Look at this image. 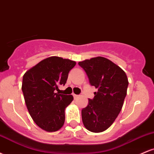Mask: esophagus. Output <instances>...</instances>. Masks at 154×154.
Returning <instances> with one entry per match:
<instances>
[{"label":"esophagus","mask_w":154,"mask_h":154,"mask_svg":"<svg viewBox=\"0 0 154 154\" xmlns=\"http://www.w3.org/2000/svg\"><path fill=\"white\" fill-rule=\"evenodd\" d=\"M73 96H74V98H75V99H77V98H78V95H77L73 94Z\"/></svg>","instance_id":"1"}]
</instances>
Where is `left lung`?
<instances>
[{
	"instance_id": "1",
	"label": "left lung",
	"mask_w": 154,
	"mask_h": 154,
	"mask_svg": "<svg viewBox=\"0 0 154 154\" xmlns=\"http://www.w3.org/2000/svg\"><path fill=\"white\" fill-rule=\"evenodd\" d=\"M87 74L90 84L98 91L82 110V122L93 132H101L114 123L122 108L128 79L125 72L112 61L101 56L78 63Z\"/></svg>"
}]
</instances>
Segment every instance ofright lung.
Instances as JSON below:
<instances>
[{
	"label": "right lung",
	"mask_w": 154,
	"mask_h": 154,
	"mask_svg": "<svg viewBox=\"0 0 154 154\" xmlns=\"http://www.w3.org/2000/svg\"><path fill=\"white\" fill-rule=\"evenodd\" d=\"M76 62L58 56L43 59L23 76L22 90L28 111L38 127L56 132L63 127L65 109L73 100L72 95L55 93L66 84Z\"/></svg>",
	"instance_id": "right-lung-1"
}]
</instances>
